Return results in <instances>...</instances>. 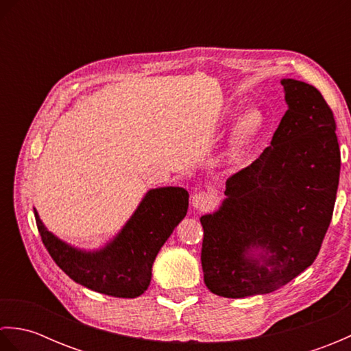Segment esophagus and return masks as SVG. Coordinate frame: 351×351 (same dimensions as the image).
<instances>
[{
	"mask_svg": "<svg viewBox=\"0 0 351 351\" xmlns=\"http://www.w3.org/2000/svg\"><path fill=\"white\" fill-rule=\"evenodd\" d=\"M215 196L211 191H197L191 197V205L197 211H206L214 205Z\"/></svg>",
	"mask_w": 351,
	"mask_h": 351,
	"instance_id": "esophagus-1",
	"label": "esophagus"
}]
</instances>
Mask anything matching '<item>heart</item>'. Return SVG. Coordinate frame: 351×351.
I'll return each instance as SVG.
<instances>
[{
	"label": "heart",
	"instance_id": "1",
	"mask_svg": "<svg viewBox=\"0 0 351 351\" xmlns=\"http://www.w3.org/2000/svg\"><path fill=\"white\" fill-rule=\"evenodd\" d=\"M264 114L256 107H250L240 114L235 123V140L238 145H249L264 128Z\"/></svg>",
	"mask_w": 351,
	"mask_h": 351
}]
</instances>
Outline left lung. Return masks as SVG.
<instances>
[{
	"mask_svg": "<svg viewBox=\"0 0 351 351\" xmlns=\"http://www.w3.org/2000/svg\"><path fill=\"white\" fill-rule=\"evenodd\" d=\"M280 84L288 110L270 146L200 217L205 285L228 299L287 285L314 263L332 220L341 170L333 113L314 86Z\"/></svg>",
	"mask_w": 351,
	"mask_h": 351,
	"instance_id": "left-lung-1",
	"label": "left lung"
}]
</instances>
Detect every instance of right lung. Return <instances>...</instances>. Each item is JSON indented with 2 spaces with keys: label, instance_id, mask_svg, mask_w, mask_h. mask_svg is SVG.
Wrapping results in <instances>:
<instances>
[{
  "label": "right lung",
  "instance_id": "right-lung-1",
  "mask_svg": "<svg viewBox=\"0 0 351 351\" xmlns=\"http://www.w3.org/2000/svg\"><path fill=\"white\" fill-rule=\"evenodd\" d=\"M187 210V190H149L121 232L93 252L72 247L49 232L36 208L34 217L45 247L72 280L96 293L134 299L147 289L154 261Z\"/></svg>",
  "mask_w": 351,
  "mask_h": 351
}]
</instances>
